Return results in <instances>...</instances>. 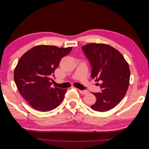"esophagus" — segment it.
<instances>
[{
	"instance_id": "1",
	"label": "esophagus",
	"mask_w": 149,
	"mask_h": 149,
	"mask_svg": "<svg viewBox=\"0 0 149 149\" xmlns=\"http://www.w3.org/2000/svg\"><path fill=\"white\" fill-rule=\"evenodd\" d=\"M79 92L81 94H86L88 93L87 91H83V90H80V89H79Z\"/></svg>"
}]
</instances>
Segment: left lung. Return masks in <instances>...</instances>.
<instances>
[{"label": "left lung", "mask_w": 149, "mask_h": 149, "mask_svg": "<svg viewBox=\"0 0 149 149\" xmlns=\"http://www.w3.org/2000/svg\"><path fill=\"white\" fill-rule=\"evenodd\" d=\"M82 49L92 67L91 77L101 82V92L93 93L97 100L91 109L99 112L111 110L127 93L130 81L128 63L118 49L109 45L92 43Z\"/></svg>", "instance_id": "8db88e82"}]
</instances>
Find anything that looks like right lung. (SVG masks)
<instances>
[{"label": "right lung", "mask_w": 149, "mask_h": 149, "mask_svg": "<svg viewBox=\"0 0 149 149\" xmlns=\"http://www.w3.org/2000/svg\"><path fill=\"white\" fill-rule=\"evenodd\" d=\"M72 47L40 45L25 53L14 71L15 83L20 93L33 109L48 112L63 100L67 89L52 87V77L63 57Z\"/></svg>", "instance_id": "right-lung-1"}]
</instances>
